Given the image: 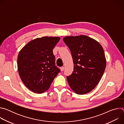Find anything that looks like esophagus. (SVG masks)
<instances>
[{
    "label": "esophagus",
    "instance_id": "1",
    "mask_svg": "<svg viewBox=\"0 0 124 124\" xmlns=\"http://www.w3.org/2000/svg\"><path fill=\"white\" fill-rule=\"evenodd\" d=\"M60 69L61 71H63V70H64V67H60Z\"/></svg>",
    "mask_w": 124,
    "mask_h": 124
}]
</instances>
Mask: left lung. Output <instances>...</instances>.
<instances>
[{
    "instance_id": "obj_1",
    "label": "left lung",
    "mask_w": 124,
    "mask_h": 124,
    "mask_svg": "<svg viewBox=\"0 0 124 124\" xmlns=\"http://www.w3.org/2000/svg\"><path fill=\"white\" fill-rule=\"evenodd\" d=\"M71 52L74 71L67 77L69 84L77 94L91 91L101 79L106 67L104 52L96 40L85 35L63 39Z\"/></svg>"
}]
</instances>
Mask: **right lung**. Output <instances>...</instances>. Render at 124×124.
Listing matches in <instances>:
<instances>
[{"mask_svg": "<svg viewBox=\"0 0 124 124\" xmlns=\"http://www.w3.org/2000/svg\"><path fill=\"white\" fill-rule=\"evenodd\" d=\"M60 38L44 37L27 43L17 57V69L24 85L34 93L46 91L60 70L55 66L53 49Z\"/></svg>", "mask_w": 124, "mask_h": 124, "instance_id": "1", "label": "right lung"}]
</instances>
